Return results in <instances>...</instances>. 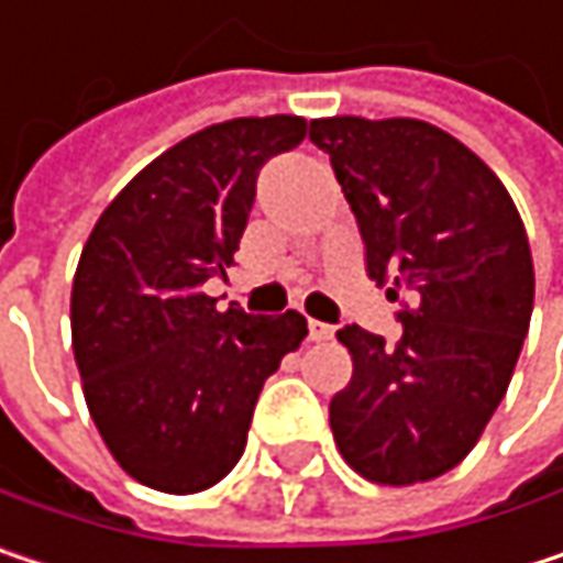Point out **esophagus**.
<instances>
[{
	"instance_id": "34e87169",
	"label": "esophagus",
	"mask_w": 563,
	"mask_h": 563,
	"mask_svg": "<svg viewBox=\"0 0 563 563\" xmlns=\"http://www.w3.org/2000/svg\"><path fill=\"white\" fill-rule=\"evenodd\" d=\"M332 335H335V325L309 319V339H312V342H325V339H332Z\"/></svg>"
}]
</instances>
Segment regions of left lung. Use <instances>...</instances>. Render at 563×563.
Here are the masks:
<instances>
[{
    "label": "left lung",
    "instance_id": "left-lung-1",
    "mask_svg": "<svg viewBox=\"0 0 563 563\" xmlns=\"http://www.w3.org/2000/svg\"><path fill=\"white\" fill-rule=\"evenodd\" d=\"M365 241V271L400 300L397 345L339 329L352 382L329 423L345 463L372 483L450 473L506 397L534 306L518 208L473 150L423 120L309 123Z\"/></svg>",
    "mask_w": 563,
    "mask_h": 563
}]
</instances>
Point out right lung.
I'll use <instances>...</instances> for the list:
<instances>
[{
	"label": "right lung",
	"mask_w": 563,
	"mask_h": 563,
	"mask_svg": "<svg viewBox=\"0 0 563 563\" xmlns=\"http://www.w3.org/2000/svg\"><path fill=\"white\" fill-rule=\"evenodd\" d=\"M309 133L302 117L214 123L140 172L93 224L70 289L74 358L113 460L143 486L188 496L247 446L254 404L306 339L296 309L221 312L257 175Z\"/></svg>",
	"instance_id": "obj_1"
}]
</instances>
